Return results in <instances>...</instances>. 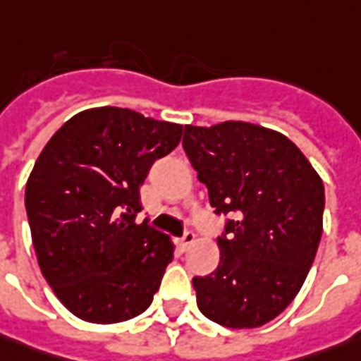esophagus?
Here are the masks:
<instances>
[{"label":"esophagus","mask_w":361,"mask_h":361,"mask_svg":"<svg viewBox=\"0 0 361 361\" xmlns=\"http://www.w3.org/2000/svg\"><path fill=\"white\" fill-rule=\"evenodd\" d=\"M193 242H195V233L193 231H188L183 238H181L180 242H178V247H180V252H188L190 247L193 245Z\"/></svg>","instance_id":"1"}]
</instances>
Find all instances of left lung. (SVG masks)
Masks as SVG:
<instances>
[{"label":"left lung","mask_w":361,"mask_h":361,"mask_svg":"<svg viewBox=\"0 0 361 361\" xmlns=\"http://www.w3.org/2000/svg\"><path fill=\"white\" fill-rule=\"evenodd\" d=\"M183 149L216 214L233 212L219 266L193 278L197 307L235 329L278 317L302 290L324 230V181L283 133L247 121L185 126Z\"/></svg>","instance_id":"8db88e82"}]
</instances>
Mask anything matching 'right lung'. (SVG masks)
I'll return each mask as SVG.
<instances>
[{"instance_id": "add662e5", "label": "right lung", "mask_w": 361, "mask_h": 361, "mask_svg": "<svg viewBox=\"0 0 361 361\" xmlns=\"http://www.w3.org/2000/svg\"><path fill=\"white\" fill-rule=\"evenodd\" d=\"M181 131L126 107H92L68 119L35 159L25 209L37 264L83 322L131 319L159 290L173 243L135 216L147 171L178 147Z\"/></svg>"}]
</instances>
